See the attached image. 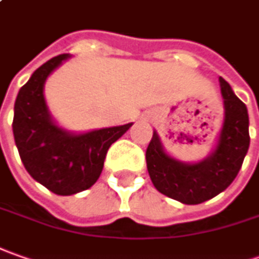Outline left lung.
Masks as SVG:
<instances>
[{
  "mask_svg": "<svg viewBox=\"0 0 259 259\" xmlns=\"http://www.w3.org/2000/svg\"><path fill=\"white\" fill-rule=\"evenodd\" d=\"M219 84L225 117L218 143L209 156L196 163L181 162L166 153L156 132L147 146V172L155 188L186 205H198L225 191L234 182L249 147L246 106L222 77Z\"/></svg>",
  "mask_w": 259,
  "mask_h": 259,
  "instance_id": "8db88e82",
  "label": "left lung"
}]
</instances>
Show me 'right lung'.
<instances>
[{
    "instance_id": "1",
    "label": "right lung",
    "mask_w": 259,
    "mask_h": 259,
    "mask_svg": "<svg viewBox=\"0 0 259 259\" xmlns=\"http://www.w3.org/2000/svg\"><path fill=\"white\" fill-rule=\"evenodd\" d=\"M70 58L60 54L38 67L20 89L14 104L15 145L27 172L56 195L68 196L93 186L102 174L106 153L133 123L71 133L53 120L44 99L47 77Z\"/></svg>"
}]
</instances>
